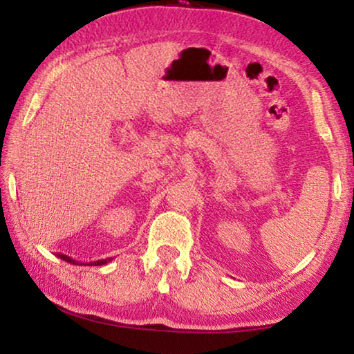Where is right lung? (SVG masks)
Here are the masks:
<instances>
[{
  "instance_id": "obj_1",
  "label": "right lung",
  "mask_w": 354,
  "mask_h": 354,
  "mask_svg": "<svg viewBox=\"0 0 354 354\" xmlns=\"http://www.w3.org/2000/svg\"><path fill=\"white\" fill-rule=\"evenodd\" d=\"M57 257H61L62 261H65V262H70V263H75V266H84V262H77V261H75V259H71L70 256H67V254H62V253H59L57 254ZM113 259V257H106V259H101V261H93V262H88L87 266H104V263H107V262H111Z\"/></svg>"
}]
</instances>
